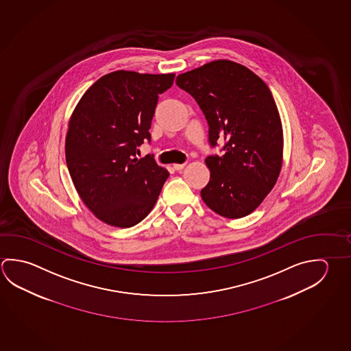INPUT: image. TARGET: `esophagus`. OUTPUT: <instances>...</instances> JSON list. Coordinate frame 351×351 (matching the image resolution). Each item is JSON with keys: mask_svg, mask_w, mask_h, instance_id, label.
<instances>
[{"mask_svg": "<svg viewBox=\"0 0 351 351\" xmlns=\"http://www.w3.org/2000/svg\"><path fill=\"white\" fill-rule=\"evenodd\" d=\"M184 165H186V164H173V167L175 170L180 171V170H182V169H184Z\"/></svg>", "mask_w": 351, "mask_h": 351, "instance_id": "34e87169", "label": "esophagus"}]
</instances>
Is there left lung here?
Listing matches in <instances>:
<instances>
[{
    "label": "left lung",
    "mask_w": 351,
    "mask_h": 351,
    "mask_svg": "<svg viewBox=\"0 0 351 351\" xmlns=\"http://www.w3.org/2000/svg\"><path fill=\"white\" fill-rule=\"evenodd\" d=\"M176 84L201 107L210 145L226 141L224 154L206 159L210 178L203 202L230 219L250 215L282 167V123L270 88L250 69L226 59L180 74Z\"/></svg>",
    "instance_id": "obj_1"
}]
</instances>
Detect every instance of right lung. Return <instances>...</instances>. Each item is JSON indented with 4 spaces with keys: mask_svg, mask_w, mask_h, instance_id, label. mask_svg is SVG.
<instances>
[{
    "mask_svg": "<svg viewBox=\"0 0 351 351\" xmlns=\"http://www.w3.org/2000/svg\"><path fill=\"white\" fill-rule=\"evenodd\" d=\"M175 74L118 70L84 93L70 117L65 138L69 173L81 201L108 226L130 228L154 207L169 171L153 158H136L150 141L159 95Z\"/></svg>",
    "mask_w": 351,
    "mask_h": 351,
    "instance_id": "obj_1",
    "label": "right lung"
}]
</instances>
